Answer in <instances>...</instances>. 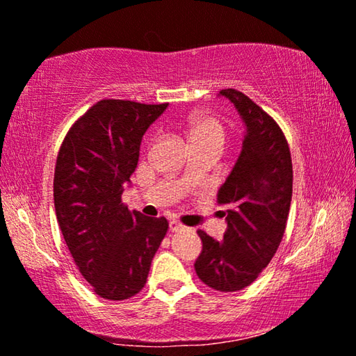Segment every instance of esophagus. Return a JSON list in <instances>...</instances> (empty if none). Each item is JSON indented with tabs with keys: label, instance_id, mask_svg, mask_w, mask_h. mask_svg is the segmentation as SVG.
Returning a JSON list of instances; mask_svg holds the SVG:
<instances>
[{
	"label": "esophagus",
	"instance_id": "1",
	"mask_svg": "<svg viewBox=\"0 0 356 356\" xmlns=\"http://www.w3.org/2000/svg\"><path fill=\"white\" fill-rule=\"evenodd\" d=\"M170 230L172 232H179V230H184V225H181L178 220H172L170 222Z\"/></svg>",
	"mask_w": 356,
	"mask_h": 356
}]
</instances>
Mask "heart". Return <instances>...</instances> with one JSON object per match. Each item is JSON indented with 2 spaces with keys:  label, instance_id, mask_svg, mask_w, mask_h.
Wrapping results in <instances>:
<instances>
[{
  "label": "heart",
  "instance_id": "1",
  "mask_svg": "<svg viewBox=\"0 0 356 356\" xmlns=\"http://www.w3.org/2000/svg\"><path fill=\"white\" fill-rule=\"evenodd\" d=\"M188 133L194 145L204 143H217L223 145V140H225V129L222 123L211 115L193 116L188 121Z\"/></svg>",
  "mask_w": 356,
  "mask_h": 356
}]
</instances>
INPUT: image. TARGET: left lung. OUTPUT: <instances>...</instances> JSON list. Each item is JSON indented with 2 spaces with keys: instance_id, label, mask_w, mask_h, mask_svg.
I'll return each instance as SVG.
<instances>
[{
  "instance_id": "1",
  "label": "left lung",
  "mask_w": 356,
  "mask_h": 356,
  "mask_svg": "<svg viewBox=\"0 0 356 356\" xmlns=\"http://www.w3.org/2000/svg\"><path fill=\"white\" fill-rule=\"evenodd\" d=\"M245 123L243 147L217 201L227 206L222 240L197 230L202 251L194 262L199 279L218 291L251 285L277 252L290 212L293 168L290 147L275 120L250 97L220 90Z\"/></svg>"
}]
</instances>
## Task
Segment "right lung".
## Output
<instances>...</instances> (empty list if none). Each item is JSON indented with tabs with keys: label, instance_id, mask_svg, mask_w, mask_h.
<instances>
[{
	"label": "right lung",
	"instance_id": "right-lung-1",
	"mask_svg": "<svg viewBox=\"0 0 356 356\" xmlns=\"http://www.w3.org/2000/svg\"><path fill=\"white\" fill-rule=\"evenodd\" d=\"M167 106L97 102L71 126L58 152V223L77 269L105 300H128L144 289L167 235V218L131 212L121 201L138 167L143 136Z\"/></svg>",
	"mask_w": 356,
	"mask_h": 356
}]
</instances>
